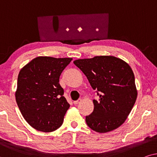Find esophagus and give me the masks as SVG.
<instances>
[{"label":"esophagus","instance_id":"esophagus-1","mask_svg":"<svg viewBox=\"0 0 157 157\" xmlns=\"http://www.w3.org/2000/svg\"><path fill=\"white\" fill-rule=\"evenodd\" d=\"M81 101H82V99H81V98H80V99H78L77 100H75V101L73 102V103H74L75 105H77V104L80 103Z\"/></svg>","mask_w":157,"mask_h":157}]
</instances>
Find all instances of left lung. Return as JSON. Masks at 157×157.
Listing matches in <instances>:
<instances>
[{
  "instance_id": "obj_1",
  "label": "left lung",
  "mask_w": 157,
  "mask_h": 157,
  "mask_svg": "<svg viewBox=\"0 0 157 157\" xmlns=\"http://www.w3.org/2000/svg\"><path fill=\"white\" fill-rule=\"evenodd\" d=\"M74 64L85 75L99 100H93L94 110L85 121L92 130L106 133L121 126L130 113L137 98L132 69L113 56L80 59Z\"/></svg>"
}]
</instances>
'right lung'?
<instances>
[{
	"mask_svg": "<svg viewBox=\"0 0 157 157\" xmlns=\"http://www.w3.org/2000/svg\"><path fill=\"white\" fill-rule=\"evenodd\" d=\"M72 58L38 57L20 70L16 100L26 122L37 131L52 132L62 126L70 108L59 77Z\"/></svg>",
	"mask_w": 157,
	"mask_h": 157,
	"instance_id": "obj_1",
	"label": "right lung"
}]
</instances>
